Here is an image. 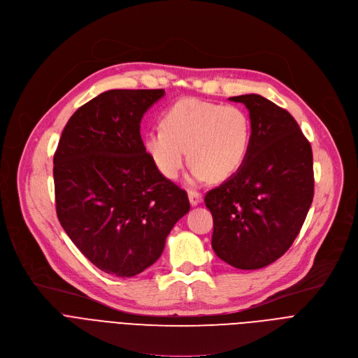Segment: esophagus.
I'll use <instances>...</instances> for the list:
<instances>
[{
  "label": "esophagus",
  "mask_w": 358,
  "mask_h": 358,
  "mask_svg": "<svg viewBox=\"0 0 358 358\" xmlns=\"http://www.w3.org/2000/svg\"><path fill=\"white\" fill-rule=\"evenodd\" d=\"M202 199H203V196H202L201 192H198V190H189V202H190L192 206L199 205L202 202Z\"/></svg>",
  "instance_id": "obj_1"
}]
</instances>
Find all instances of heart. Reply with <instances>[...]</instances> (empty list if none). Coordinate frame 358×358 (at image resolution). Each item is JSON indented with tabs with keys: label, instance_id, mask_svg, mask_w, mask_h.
I'll use <instances>...</instances> for the list:
<instances>
[{
	"label": "heart",
	"instance_id": "heart-1",
	"mask_svg": "<svg viewBox=\"0 0 358 358\" xmlns=\"http://www.w3.org/2000/svg\"><path fill=\"white\" fill-rule=\"evenodd\" d=\"M252 137L250 115L239 106L183 99L162 116V129L143 136V149L156 169L175 179L192 163L189 182H215L232 176L248 155Z\"/></svg>",
	"mask_w": 358,
	"mask_h": 358
}]
</instances>
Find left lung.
I'll return each mask as SVG.
<instances>
[{
	"label": "left lung",
	"mask_w": 358,
	"mask_h": 358,
	"mask_svg": "<svg viewBox=\"0 0 358 358\" xmlns=\"http://www.w3.org/2000/svg\"><path fill=\"white\" fill-rule=\"evenodd\" d=\"M250 110L252 137L242 166L209 190L212 248L238 269L281 258L298 236L314 198L313 150L285 108L259 94L229 97Z\"/></svg>",
	"instance_id": "obj_1"
}]
</instances>
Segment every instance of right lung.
<instances>
[{
    "mask_svg": "<svg viewBox=\"0 0 358 358\" xmlns=\"http://www.w3.org/2000/svg\"><path fill=\"white\" fill-rule=\"evenodd\" d=\"M163 96V89L99 94L70 117L54 153L63 229L92 264L116 277L153 265L190 209L186 192L143 149L142 117Z\"/></svg>",
    "mask_w": 358,
    "mask_h": 358,
    "instance_id": "right-lung-1",
    "label": "right lung"
}]
</instances>
